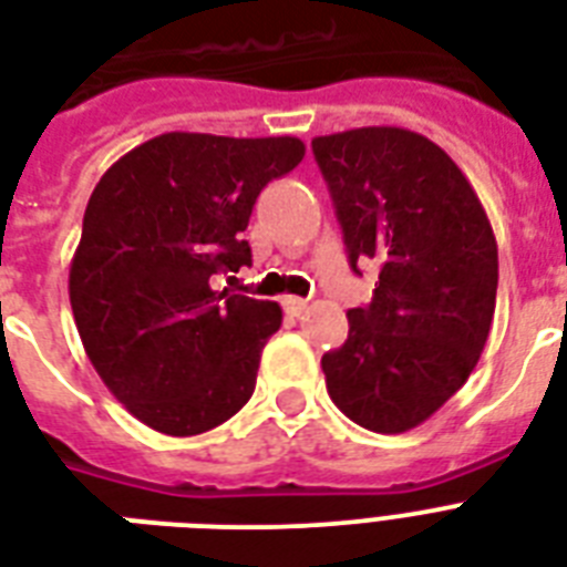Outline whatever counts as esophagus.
<instances>
[{"mask_svg":"<svg viewBox=\"0 0 567 567\" xmlns=\"http://www.w3.org/2000/svg\"><path fill=\"white\" fill-rule=\"evenodd\" d=\"M282 306L288 315H293V318H297V315H302V311H306V306H309V302L302 300V297H285Z\"/></svg>","mask_w":567,"mask_h":567,"instance_id":"esophagus-1","label":"esophagus"}]
</instances>
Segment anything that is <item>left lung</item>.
<instances>
[{
	"label": "left lung",
	"mask_w": 567,
	"mask_h": 567,
	"mask_svg": "<svg viewBox=\"0 0 567 567\" xmlns=\"http://www.w3.org/2000/svg\"><path fill=\"white\" fill-rule=\"evenodd\" d=\"M350 267L377 261L373 300L320 359L332 403L382 435L435 414L480 362L497 300V240L480 196L430 137L368 126L311 141Z\"/></svg>",
	"instance_id": "1"
}]
</instances>
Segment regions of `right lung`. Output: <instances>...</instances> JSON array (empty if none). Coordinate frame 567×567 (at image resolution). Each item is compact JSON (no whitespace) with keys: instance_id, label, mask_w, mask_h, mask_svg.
I'll return each mask as SVG.
<instances>
[{"instance_id":"right-lung-1","label":"right lung","mask_w":567,"mask_h":567,"mask_svg":"<svg viewBox=\"0 0 567 567\" xmlns=\"http://www.w3.org/2000/svg\"><path fill=\"white\" fill-rule=\"evenodd\" d=\"M302 155L291 135L167 132L111 164L93 188L70 306L102 382L155 432L214 430L256 391L282 309L212 282L252 265L244 240L252 205Z\"/></svg>"}]
</instances>
